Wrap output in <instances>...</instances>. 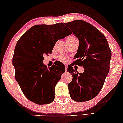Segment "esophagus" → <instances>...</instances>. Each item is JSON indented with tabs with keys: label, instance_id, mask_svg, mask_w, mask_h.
<instances>
[{
	"label": "esophagus",
	"instance_id": "esophagus-1",
	"mask_svg": "<svg viewBox=\"0 0 123 123\" xmlns=\"http://www.w3.org/2000/svg\"><path fill=\"white\" fill-rule=\"evenodd\" d=\"M67 68H68V66L67 64H65V69H66V71H67Z\"/></svg>",
	"mask_w": 123,
	"mask_h": 123
}]
</instances>
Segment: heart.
<instances>
[{
	"label": "heart",
	"mask_w": 123,
	"mask_h": 123,
	"mask_svg": "<svg viewBox=\"0 0 123 123\" xmlns=\"http://www.w3.org/2000/svg\"><path fill=\"white\" fill-rule=\"evenodd\" d=\"M75 38L76 37H74V36H69L66 38V42L73 40V39H75ZM58 59H59V61L62 62H64L67 60V57L66 55H62L59 56L58 57Z\"/></svg>",
	"instance_id": "b5f03b06"
}]
</instances>
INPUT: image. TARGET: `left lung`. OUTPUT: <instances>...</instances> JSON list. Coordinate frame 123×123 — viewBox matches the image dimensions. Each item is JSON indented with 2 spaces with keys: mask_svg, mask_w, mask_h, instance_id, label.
<instances>
[{
  "mask_svg": "<svg viewBox=\"0 0 123 123\" xmlns=\"http://www.w3.org/2000/svg\"><path fill=\"white\" fill-rule=\"evenodd\" d=\"M64 25L79 41L74 63L84 68L80 74L73 68V65L68 66L67 71L72 76V81L68 84L69 93L75 101L90 100L103 86L110 71L111 51L105 36L91 24L76 20Z\"/></svg>",
  "mask_w": 123,
  "mask_h": 123,
  "instance_id": "8db88e82",
  "label": "left lung"
}]
</instances>
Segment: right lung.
I'll use <instances>...</instances> for the list:
<instances>
[{"mask_svg": "<svg viewBox=\"0 0 123 123\" xmlns=\"http://www.w3.org/2000/svg\"><path fill=\"white\" fill-rule=\"evenodd\" d=\"M72 34L63 23L37 25L25 32L18 41L12 59L15 79L30 101L47 104L55 98V88L65 72V66L56 62L48 68L43 56L51 54L58 40Z\"/></svg>", "mask_w": 123, "mask_h": 123, "instance_id": "right-lung-1", "label": "right lung"}]
</instances>
